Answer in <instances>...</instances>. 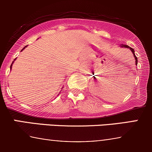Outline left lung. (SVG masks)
<instances>
[{"instance_id": "obj_1", "label": "left lung", "mask_w": 152, "mask_h": 152, "mask_svg": "<svg viewBox=\"0 0 152 152\" xmlns=\"http://www.w3.org/2000/svg\"><path fill=\"white\" fill-rule=\"evenodd\" d=\"M120 47H121V48H129L130 50H131V51L132 52V53H133V56H134V59H135V65H137V58L136 57L135 54H134V49L132 48H130L129 46H128V45H121Z\"/></svg>"}]
</instances>
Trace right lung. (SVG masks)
Segmentation results:
<instances>
[{"label": "right lung", "instance_id": "add662e5", "mask_svg": "<svg viewBox=\"0 0 152 152\" xmlns=\"http://www.w3.org/2000/svg\"><path fill=\"white\" fill-rule=\"evenodd\" d=\"M27 47V45H26V46H25V47H24L22 49V50H21V51H22V50H23V49H25ZM15 60H16V59H14V61H13V62H12V65H11V66H10V70H12V65H13V63H14V62H15ZM61 92V91H60Z\"/></svg>", "mask_w": 152, "mask_h": 152}]
</instances>
